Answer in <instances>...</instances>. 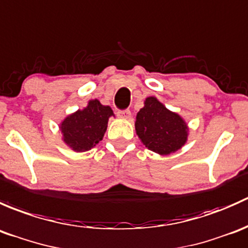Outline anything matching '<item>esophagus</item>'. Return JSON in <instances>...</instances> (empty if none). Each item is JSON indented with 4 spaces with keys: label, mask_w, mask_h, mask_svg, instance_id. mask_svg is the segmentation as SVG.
I'll return each mask as SVG.
<instances>
[{
    "label": "esophagus",
    "mask_w": 248,
    "mask_h": 248,
    "mask_svg": "<svg viewBox=\"0 0 248 248\" xmlns=\"http://www.w3.org/2000/svg\"><path fill=\"white\" fill-rule=\"evenodd\" d=\"M117 116H118L119 118L129 119L130 117H131V111H130L129 108H126V109H119V111L117 112Z\"/></svg>",
    "instance_id": "esophagus-1"
}]
</instances>
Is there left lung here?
<instances>
[{
	"label": "left lung",
	"mask_w": 248,
	"mask_h": 248,
	"mask_svg": "<svg viewBox=\"0 0 248 248\" xmlns=\"http://www.w3.org/2000/svg\"><path fill=\"white\" fill-rule=\"evenodd\" d=\"M136 132L149 150L160 155L177 152L187 140V125L154 96L145 99L135 122Z\"/></svg>",
	"instance_id": "8db88e82"
}]
</instances>
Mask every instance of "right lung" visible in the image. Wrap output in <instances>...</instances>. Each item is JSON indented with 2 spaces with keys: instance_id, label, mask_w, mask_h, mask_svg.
<instances>
[{
  "instance_id": "1",
  "label": "right lung",
  "mask_w": 248,
  "mask_h": 248,
  "mask_svg": "<svg viewBox=\"0 0 248 248\" xmlns=\"http://www.w3.org/2000/svg\"><path fill=\"white\" fill-rule=\"evenodd\" d=\"M113 116L109 106L91 100L88 106L68 116L61 124L63 140L75 152H86L103 140L108 118Z\"/></svg>"
}]
</instances>
